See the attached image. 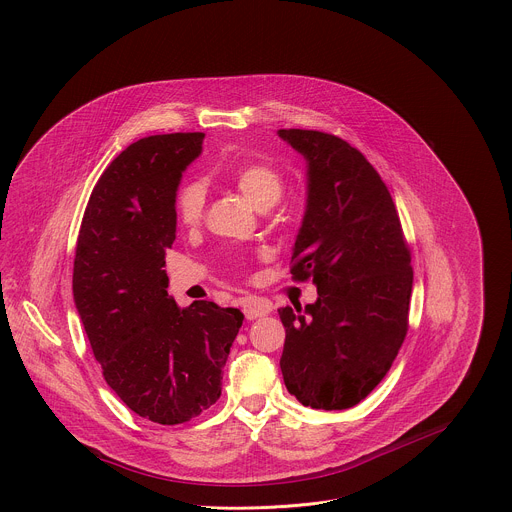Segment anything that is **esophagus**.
<instances>
[{
	"label": "esophagus",
	"mask_w": 512,
	"mask_h": 512,
	"mask_svg": "<svg viewBox=\"0 0 512 512\" xmlns=\"http://www.w3.org/2000/svg\"><path fill=\"white\" fill-rule=\"evenodd\" d=\"M269 305L263 303V301H245L243 303V314L247 320H255V318H261L265 314H269Z\"/></svg>",
	"instance_id": "1"
}]
</instances>
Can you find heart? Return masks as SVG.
Listing matches in <instances>:
<instances>
[{
  "label": "heart",
  "instance_id": "1",
  "mask_svg": "<svg viewBox=\"0 0 512 512\" xmlns=\"http://www.w3.org/2000/svg\"><path fill=\"white\" fill-rule=\"evenodd\" d=\"M231 186L259 211H265L277 204L285 190V180L277 168L261 160H247L235 166L229 174ZM205 209V190L202 184L194 182L180 190L176 198L178 219L186 227H196Z\"/></svg>",
  "mask_w": 512,
  "mask_h": 512
}]
</instances>
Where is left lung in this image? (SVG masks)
Returning a JSON list of instances; mask_svg holds the SVG:
<instances>
[{
  "label": "left lung",
  "instance_id": "obj_1",
  "mask_svg": "<svg viewBox=\"0 0 512 512\" xmlns=\"http://www.w3.org/2000/svg\"><path fill=\"white\" fill-rule=\"evenodd\" d=\"M279 136L307 160V209L291 273L318 299L279 308L287 330L281 372L312 409L360 404L388 374L408 332L411 255L394 200L346 140L289 128Z\"/></svg>",
  "mask_w": 512,
  "mask_h": 512
}]
</instances>
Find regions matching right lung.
Masks as SVG:
<instances>
[{"mask_svg": "<svg viewBox=\"0 0 512 512\" xmlns=\"http://www.w3.org/2000/svg\"><path fill=\"white\" fill-rule=\"evenodd\" d=\"M204 138L156 134L122 150L99 178L77 239L73 297L104 380L134 413L162 425L190 421L219 400L243 324L239 308H180L166 291L176 192Z\"/></svg>", "mask_w": 512, "mask_h": 512, "instance_id": "right-lung-1", "label": "right lung"}]
</instances>
